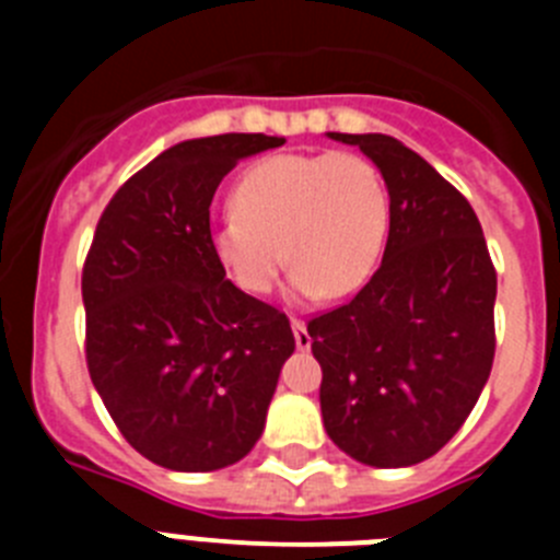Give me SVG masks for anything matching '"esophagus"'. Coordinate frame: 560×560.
I'll list each match as a JSON object with an SVG mask.
<instances>
[{"label":"esophagus","mask_w":560,"mask_h":560,"mask_svg":"<svg viewBox=\"0 0 560 560\" xmlns=\"http://www.w3.org/2000/svg\"><path fill=\"white\" fill-rule=\"evenodd\" d=\"M291 330H294L296 348L308 350L311 348V334H308V328H305L303 319H296V316H291Z\"/></svg>","instance_id":"34e87169"}]
</instances>
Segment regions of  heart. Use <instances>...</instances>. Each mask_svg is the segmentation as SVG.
<instances>
[{
  "label": "heart",
  "mask_w": 560,
  "mask_h": 560,
  "mask_svg": "<svg viewBox=\"0 0 560 560\" xmlns=\"http://www.w3.org/2000/svg\"><path fill=\"white\" fill-rule=\"evenodd\" d=\"M232 215L210 230L230 283L266 294L289 260L296 296H345L373 277L389 230V196L359 153H275L232 187Z\"/></svg>",
  "instance_id": "heart-1"
}]
</instances>
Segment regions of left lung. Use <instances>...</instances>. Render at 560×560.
I'll list each match as a JSON object with an SVG mask.
<instances>
[{
    "mask_svg": "<svg viewBox=\"0 0 560 560\" xmlns=\"http://www.w3.org/2000/svg\"><path fill=\"white\" fill-rule=\"evenodd\" d=\"M359 145L389 192V237L370 283L308 323L325 432L375 468L438 454L471 415L497 353V269L468 199L387 133Z\"/></svg>",
    "mask_w": 560,
    "mask_h": 560,
    "instance_id": "1",
    "label": "left lung"
}]
</instances>
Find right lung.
<instances>
[{
    "mask_svg": "<svg viewBox=\"0 0 560 560\" xmlns=\"http://www.w3.org/2000/svg\"><path fill=\"white\" fill-rule=\"evenodd\" d=\"M283 142L219 133L167 148L114 192L89 246V375L122 438L171 471L244 459L294 353L289 316L235 289L210 249L221 179Z\"/></svg>",
    "mask_w": 560,
    "mask_h": 560,
    "instance_id": "right-lung-1",
    "label": "right lung"
}]
</instances>
